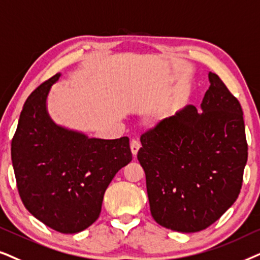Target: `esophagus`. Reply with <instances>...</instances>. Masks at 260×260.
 I'll list each match as a JSON object with an SVG mask.
<instances>
[{
    "label": "esophagus",
    "instance_id": "obj_1",
    "mask_svg": "<svg viewBox=\"0 0 260 260\" xmlns=\"http://www.w3.org/2000/svg\"><path fill=\"white\" fill-rule=\"evenodd\" d=\"M140 147H141V145H140V143L138 140H132V141H131V151H132V153H133L134 157H136V155H137L138 151L140 150Z\"/></svg>",
    "mask_w": 260,
    "mask_h": 260
}]
</instances>
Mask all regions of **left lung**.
<instances>
[{
  "label": "left lung",
  "mask_w": 260,
  "mask_h": 260,
  "mask_svg": "<svg viewBox=\"0 0 260 260\" xmlns=\"http://www.w3.org/2000/svg\"><path fill=\"white\" fill-rule=\"evenodd\" d=\"M201 103L159 121L140 138L153 219L169 230H206L235 202L243 185L247 141L243 109L219 76Z\"/></svg>",
  "instance_id": "obj_1"
}]
</instances>
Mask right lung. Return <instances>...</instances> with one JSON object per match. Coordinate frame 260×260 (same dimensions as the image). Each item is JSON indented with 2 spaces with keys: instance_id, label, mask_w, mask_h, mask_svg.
<instances>
[{
  "instance_id": "add662e5",
  "label": "right lung",
  "mask_w": 260,
  "mask_h": 260,
  "mask_svg": "<svg viewBox=\"0 0 260 260\" xmlns=\"http://www.w3.org/2000/svg\"><path fill=\"white\" fill-rule=\"evenodd\" d=\"M59 77L41 83L26 100L12 140V161L27 210L52 230L74 234L99 219L106 190L132 160V152L127 137L88 138L50 119L46 99Z\"/></svg>"
}]
</instances>
